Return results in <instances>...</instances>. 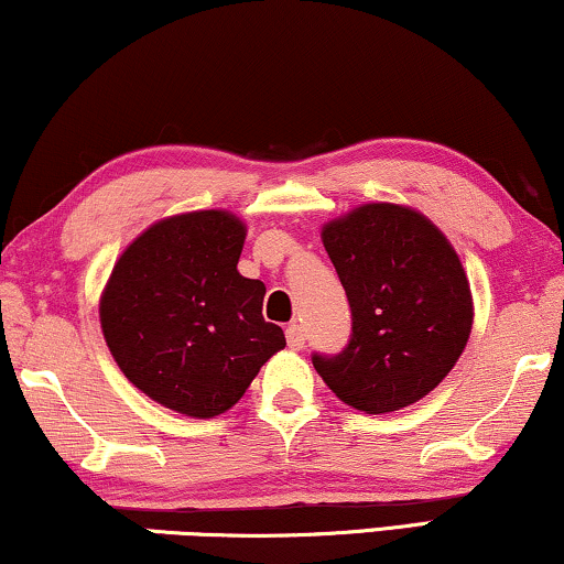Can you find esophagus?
Returning a JSON list of instances; mask_svg holds the SVG:
<instances>
[{
    "instance_id": "obj_1",
    "label": "esophagus",
    "mask_w": 564,
    "mask_h": 564,
    "mask_svg": "<svg viewBox=\"0 0 564 564\" xmlns=\"http://www.w3.org/2000/svg\"><path fill=\"white\" fill-rule=\"evenodd\" d=\"M284 336H288L290 349L300 351V349H303V346H305V328L300 326V323H290L288 330H284Z\"/></svg>"
}]
</instances>
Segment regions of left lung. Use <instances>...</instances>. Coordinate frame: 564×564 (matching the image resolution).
Returning a JSON list of instances; mask_svg holds the SVG:
<instances>
[{
	"label": "left lung",
	"instance_id": "left-lung-1",
	"mask_svg": "<svg viewBox=\"0 0 564 564\" xmlns=\"http://www.w3.org/2000/svg\"><path fill=\"white\" fill-rule=\"evenodd\" d=\"M351 307L344 351L313 354L338 400L392 413L429 395L465 351L473 292L457 251L426 215L369 203L323 226Z\"/></svg>",
	"mask_w": 564,
	"mask_h": 564
}]
</instances>
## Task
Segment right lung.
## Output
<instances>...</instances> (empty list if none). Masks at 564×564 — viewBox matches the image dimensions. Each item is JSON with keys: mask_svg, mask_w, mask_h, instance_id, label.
Wrapping results in <instances>:
<instances>
[{"mask_svg": "<svg viewBox=\"0 0 564 564\" xmlns=\"http://www.w3.org/2000/svg\"><path fill=\"white\" fill-rule=\"evenodd\" d=\"M246 226L197 210L153 223L122 251L99 300L105 341L122 375L176 413L213 419L243 398L284 349L261 315L264 282L238 274Z\"/></svg>", "mask_w": 564, "mask_h": 564, "instance_id": "1", "label": "right lung"}]
</instances>
